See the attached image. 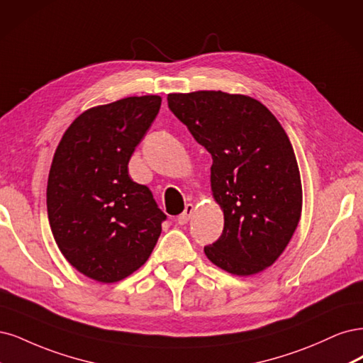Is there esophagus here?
Segmentation results:
<instances>
[{
	"instance_id": "esophagus-1",
	"label": "esophagus",
	"mask_w": 363,
	"mask_h": 363,
	"mask_svg": "<svg viewBox=\"0 0 363 363\" xmlns=\"http://www.w3.org/2000/svg\"><path fill=\"white\" fill-rule=\"evenodd\" d=\"M193 205L191 203H189V205H185V209H184V213L178 217V223L179 225H185V223H189V220H190V217H191V214H193Z\"/></svg>"
}]
</instances>
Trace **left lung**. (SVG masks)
Listing matches in <instances>:
<instances>
[{"mask_svg":"<svg viewBox=\"0 0 363 363\" xmlns=\"http://www.w3.org/2000/svg\"><path fill=\"white\" fill-rule=\"evenodd\" d=\"M169 108L213 157L211 190L223 209L208 259L237 276L274 264L301 216V181L289 138L265 105L245 95L170 93Z\"/></svg>","mask_w":363,"mask_h":363,"instance_id":"left-lung-1","label":"left lung"}]
</instances>
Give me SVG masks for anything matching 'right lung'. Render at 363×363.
<instances>
[{
  "instance_id": "right-lung-1",
  "label": "right lung",
  "mask_w": 363,
  "mask_h": 363,
  "mask_svg": "<svg viewBox=\"0 0 363 363\" xmlns=\"http://www.w3.org/2000/svg\"><path fill=\"white\" fill-rule=\"evenodd\" d=\"M161 107L157 95L93 107L58 143L46 186L54 240L67 262L102 284L133 274L154 250L166 214L128 162Z\"/></svg>"
}]
</instances>
